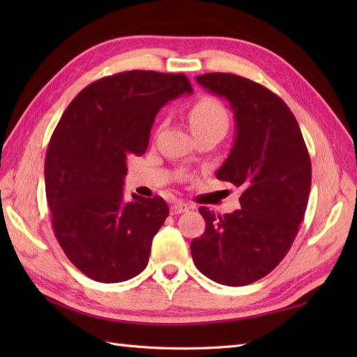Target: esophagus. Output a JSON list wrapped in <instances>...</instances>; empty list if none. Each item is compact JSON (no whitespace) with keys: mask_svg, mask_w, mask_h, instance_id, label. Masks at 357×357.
<instances>
[{"mask_svg":"<svg viewBox=\"0 0 357 357\" xmlns=\"http://www.w3.org/2000/svg\"><path fill=\"white\" fill-rule=\"evenodd\" d=\"M188 208H190V207H188L185 202L179 201V202H174L173 206L170 207V213L172 215H181V213H185V211H188Z\"/></svg>","mask_w":357,"mask_h":357,"instance_id":"esophagus-1","label":"esophagus"}]
</instances>
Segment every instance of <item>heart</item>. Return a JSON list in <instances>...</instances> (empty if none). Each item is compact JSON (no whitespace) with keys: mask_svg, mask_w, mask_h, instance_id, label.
Listing matches in <instances>:
<instances>
[{"mask_svg":"<svg viewBox=\"0 0 357 357\" xmlns=\"http://www.w3.org/2000/svg\"><path fill=\"white\" fill-rule=\"evenodd\" d=\"M188 124L195 136L201 133L229 128V112L218 100L211 96H202L188 110Z\"/></svg>","mask_w":357,"mask_h":357,"instance_id":"1","label":"heart"}]
</instances>
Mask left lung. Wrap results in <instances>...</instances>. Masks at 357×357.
Wrapping results in <instances>:
<instances>
[{"instance_id":"left-lung-1","label":"left lung","mask_w":357,"mask_h":357,"mask_svg":"<svg viewBox=\"0 0 357 357\" xmlns=\"http://www.w3.org/2000/svg\"><path fill=\"white\" fill-rule=\"evenodd\" d=\"M196 81L231 105L236 138L216 178L241 187L242 195L233 213L199 208L206 231L192 241L193 262L218 284L248 285L290 250L307 210L312 161L298 121L271 90L233 73Z\"/></svg>"}]
</instances>
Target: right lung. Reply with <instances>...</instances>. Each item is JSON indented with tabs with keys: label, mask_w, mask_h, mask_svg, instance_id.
<instances>
[{
	"label": "right lung",
	"mask_w": 357,
	"mask_h": 357,
	"mask_svg": "<svg viewBox=\"0 0 357 357\" xmlns=\"http://www.w3.org/2000/svg\"><path fill=\"white\" fill-rule=\"evenodd\" d=\"M192 92L183 73L123 72L82 89L59 119L45 155V196L59 245L90 279L123 282L147 267L169 207L161 196L124 199L127 158L146 153L161 107Z\"/></svg>",
	"instance_id": "add662e5"
}]
</instances>
